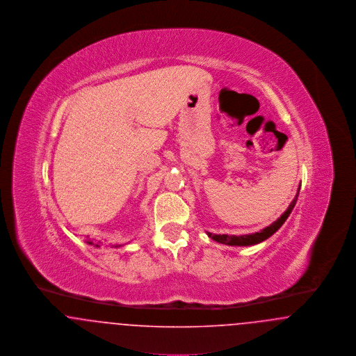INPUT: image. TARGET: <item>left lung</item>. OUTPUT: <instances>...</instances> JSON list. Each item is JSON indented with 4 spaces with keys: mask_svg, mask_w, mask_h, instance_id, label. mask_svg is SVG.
I'll list each match as a JSON object with an SVG mask.
<instances>
[{
    "mask_svg": "<svg viewBox=\"0 0 356 356\" xmlns=\"http://www.w3.org/2000/svg\"><path fill=\"white\" fill-rule=\"evenodd\" d=\"M299 191H300V186L298 189V193L295 196V199L292 200V203L289 204V207L287 208V211L277 219L276 221H273L270 227H266L264 229H261L260 232H254L251 235H240V236H235V235H212L211 232H207V235L213 238L215 241L221 243V244H227V245H241V247H245V245H254V244H259L264 240H267L268 237L272 236L283 224L284 221L287 220L289 213L292 212L296 200H298V196H299Z\"/></svg>",
    "mask_w": 356,
    "mask_h": 356,
    "instance_id": "8db88e82",
    "label": "left lung"
}]
</instances>
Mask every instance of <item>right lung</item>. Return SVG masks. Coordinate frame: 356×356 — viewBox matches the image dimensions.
Returning <instances> with one entry per match:
<instances>
[{"instance_id":"obj_1","label":"right lung","mask_w":356,"mask_h":356,"mask_svg":"<svg viewBox=\"0 0 356 356\" xmlns=\"http://www.w3.org/2000/svg\"><path fill=\"white\" fill-rule=\"evenodd\" d=\"M86 243H88V244H90V245H96V247H100V244H99V243H97V244H95L92 240H86ZM121 245H122V244H116L115 247L118 248V247H121Z\"/></svg>"}]
</instances>
